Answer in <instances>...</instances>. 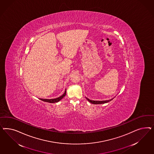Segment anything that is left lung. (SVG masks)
Segmentation results:
<instances>
[{
  "mask_svg": "<svg viewBox=\"0 0 154 154\" xmlns=\"http://www.w3.org/2000/svg\"><path fill=\"white\" fill-rule=\"evenodd\" d=\"M86 99L89 101V102L91 103H92V104H104V103H106L109 102H110V101H111L112 99H113V98H112V99H109V100H100V101H99V100H90V99H89L88 98H86Z\"/></svg>",
  "mask_w": 154,
  "mask_h": 154,
  "instance_id": "left-lung-1",
  "label": "left lung"
}]
</instances>
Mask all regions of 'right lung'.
<instances>
[{
  "label": "right lung",
  "mask_w": 154,
  "mask_h": 154,
  "mask_svg": "<svg viewBox=\"0 0 154 154\" xmlns=\"http://www.w3.org/2000/svg\"><path fill=\"white\" fill-rule=\"evenodd\" d=\"M66 95V89H65V92L62 95H61L60 97H58V98H55V99H42V98H39L40 100H41L43 102H46L51 103H57L59 102L60 100H61L63 98H64Z\"/></svg>",
  "instance_id": "right-lung-1"
}]
</instances>
